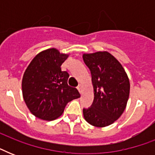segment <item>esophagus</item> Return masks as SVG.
Returning a JSON list of instances; mask_svg holds the SVG:
<instances>
[{
    "label": "esophagus",
    "instance_id": "esophagus-1",
    "mask_svg": "<svg viewBox=\"0 0 155 155\" xmlns=\"http://www.w3.org/2000/svg\"><path fill=\"white\" fill-rule=\"evenodd\" d=\"M82 88H83V86H82V84H79V85H78V87H77V89L79 90V92H80V93H81V92H82Z\"/></svg>",
    "mask_w": 155,
    "mask_h": 155
}]
</instances>
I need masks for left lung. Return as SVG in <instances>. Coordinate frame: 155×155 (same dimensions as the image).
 I'll use <instances>...</instances> for the list:
<instances>
[{"label":"left lung","mask_w":155,"mask_h":155,"mask_svg":"<svg viewBox=\"0 0 155 155\" xmlns=\"http://www.w3.org/2000/svg\"><path fill=\"white\" fill-rule=\"evenodd\" d=\"M90 69L94 100L92 106L84 108L86 121L96 127H105L120 117L130 96L128 75L119 61L107 51L84 54Z\"/></svg>","instance_id":"1"}]
</instances>
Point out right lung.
I'll return each instance as SVG.
<instances>
[{"label":"right lung","mask_w":155,"mask_h":155,"mask_svg":"<svg viewBox=\"0 0 155 155\" xmlns=\"http://www.w3.org/2000/svg\"><path fill=\"white\" fill-rule=\"evenodd\" d=\"M68 58L55 48L38 53L23 75L21 87L25 104L36 117L53 120L60 117L69 101L80 97L75 87L68 84L69 74L61 70Z\"/></svg>","instance_id":"right-lung-1"}]
</instances>
